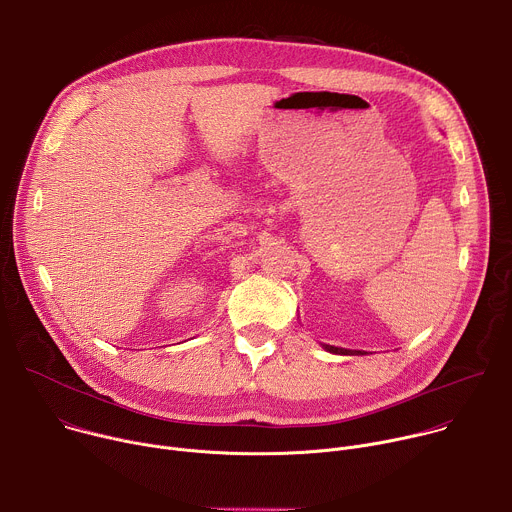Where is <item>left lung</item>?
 I'll return each mask as SVG.
<instances>
[{
  "mask_svg": "<svg viewBox=\"0 0 512 512\" xmlns=\"http://www.w3.org/2000/svg\"><path fill=\"white\" fill-rule=\"evenodd\" d=\"M324 348L328 352H334V354H364L362 350H346V348H336V346H330V344H324Z\"/></svg>",
  "mask_w": 512,
  "mask_h": 512,
  "instance_id": "obj_1",
  "label": "left lung"
}]
</instances>
